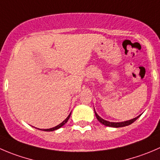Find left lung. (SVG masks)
Returning <instances> with one entry per match:
<instances>
[{
    "instance_id": "obj_1",
    "label": "left lung",
    "mask_w": 160,
    "mask_h": 160,
    "mask_svg": "<svg viewBox=\"0 0 160 160\" xmlns=\"http://www.w3.org/2000/svg\"><path fill=\"white\" fill-rule=\"evenodd\" d=\"M94 113H95L96 118H97L98 120L101 123H102V124L105 125V126L110 127V128H123V127L128 126V125H130V124H131V123H134L136 119H138V118H139V116H141L140 115V116H137V117L134 118V119H130V120H127V121L117 122V123H116V122L107 121V120H105V119H102V117H100V116L97 114V112H95V110H94Z\"/></svg>"
}]
</instances>
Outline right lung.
<instances>
[{"label": "right lung", "mask_w": 160, "mask_h": 160, "mask_svg": "<svg viewBox=\"0 0 160 160\" xmlns=\"http://www.w3.org/2000/svg\"><path fill=\"white\" fill-rule=\"evenodd\" d=\"M70 115H71V112L69 113V116H67V118H66V119H65L64 121L62 122V123H60V124L57 125V126H56V127H55V128H50V129H44V130H43V131H55V130L59 129L60 128H62V127L63 125H65V124H66V123H67V121H68V120H69V117H70Z\"/></svg>", "instance_id": "right-lung-1"}]
</instances>
